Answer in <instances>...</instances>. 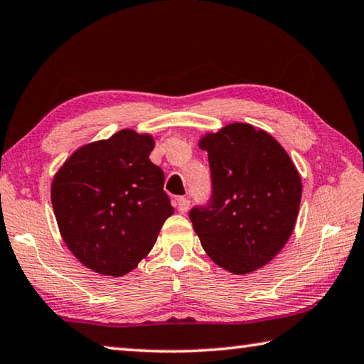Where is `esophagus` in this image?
Segmentation results:
<instances>
[{"label": "esophagus", "mask_w": 364, "mask_h": 364, "mask_svg": "<svg viewBox=\"0 0 364 364\" xmlns=\"http://www.w3.org/2000/svg\"><path fill=\"white\" fill-rule=\"evenodd\" d=\"M188 208H190L188 198H185V196L177 198V210H179L181 214H185V212L188 210Z\"/></svg>", "instance_id": "obj_1"}]
</instances>
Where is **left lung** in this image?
Here are the masks:
<instances>
[{
    "mask_svg": "<svg viewBox=\"0 0 364 364\" xmlns=\"http://www.w3.org/2000/svg\"><path fill=\"white\" fill-rule=\"evenodd\" d=\"M209 156L212 200L190 212L208 257L231 274L263 267L284 249L298 218L303 182L277 139L228 123L198 141Z\"/></svg>",
    "mask_w": 364,
    "mask_h": 364,
    "instance_id": "8db88e82",
    "label": "left lung"
}]
</instances>
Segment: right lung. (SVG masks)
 Wrapping results in <instances>:
<instances>
[{
	"mask_svg": "<svg viewBox=\"0 0 364 364\" xmlns=\"http://www.w3.org/2000/svg\"><path fill=\"white\" fill-rule=\"evenodd\" d=\"M150 133L120 129L68 156L50 185L61 239L79 262L122 277L149 255L173 205L163 171L149 160Z\"/></svg>",
	"mask_w": 364,
	"mask_h": 364,
	"instance_id": "obj_1",
	"label": "right lung"
}]
</instances>
